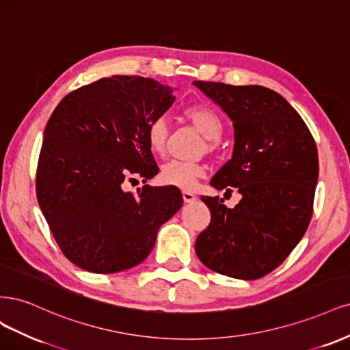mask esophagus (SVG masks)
I'll return each mask as SVG.
<instances>
[{
	"label": "esophagus",
	"mask_w": 350,
	"mask_h": 350,
	"mask_svg": "<svg viewBox=\"0 0 350 350\" xmlns=\"http://www.w3.org/2000/svg\"><path fill=\"white\" fill-rule=\"evenodd\" d=\"M183 200L186 202V204H191V202L196 200V196L191 193V191H187V190H183Z\"/></svg>",
	"instance_id": "obj_1"
}]
</instances>
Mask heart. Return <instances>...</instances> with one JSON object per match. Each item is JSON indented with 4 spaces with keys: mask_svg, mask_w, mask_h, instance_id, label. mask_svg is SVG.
Returning <instances> with one entry per match:
<instances>
[{
    "mask_svg": "<svg viewBox=\"0 0 350 350\" xmlns=\"http://www.w3.org/2000/svg\"><path fill=\"white\" fill-rule=\"evenodd\" d=\"M185 116L206 139V144L202 145V151L215 152L218 141L224 133V122L217 111L205 105H191L185 109ZM145 135L150 150L157 155H164L170 137V125L165 116L152 118L146 126ZM204 174L205 167L199 163L172 160L161 167L160 182L167 186L190 190L196 185V180Z\"/></svg>",
    "mask_w": 350,
    "mask_h": 350,
    "instance_id": "obj_1",
    "label": "heart"
}]
</instances>
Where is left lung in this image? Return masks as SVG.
<instances>
[{
	"instance_id": "obj_1",
	"label": "left lung",
	"mask_w": 350,
	"mask_h": 350,
	"mask_svg": "<svg viewBox=\"0 0 350 350\" xmlns=\"http://www.w3.org/2000/svg\"><path fill=\"white\" fill-rule=\"evenodd\" d=\"M228 115L232 159L213 176L218 189L237 187L232 209L202 196L211 222L195 244L213 272L253 280L276 269L306 234L319 180V152L306 122L288 101L262 85L195 81Z\"/></svg>"
}]
</instances>
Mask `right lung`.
<instances>
[{
    "instance_id": "right-lung-1",
    "label": "right lung",
    "mask_w": 350,
    "mask_h": 350,
    "mask_svg": "<svg viewBox=\"0 0 350 350\" xmlns=\"http://www.w3.org/2000/svg\"><path fill=\"white\" fill-rule=\"evenodd\" d=\"M174 103L152 78L113 75L74 90L51 115L36 173V195L66 258L93 273L144 262L161 225L182 208L174 186L123 190L159 173L146 126Z\"/></svg>"
}]
</instances>
